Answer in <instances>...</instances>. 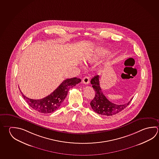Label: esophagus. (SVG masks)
<instances>
[{"mask_svg":"<svg viewBox=\"0 0 159 159\" xmlns=\"http://www.w3.org/2000/svg\"><path fill=\"white\" fill-rule=\"evenodd\" d=\"M90 81H89V77H84V78L82 79V83L85 84H89Z\"/></svg>","mask_w":159,"mask_h":159,"instance_id":"obj_1","label":"esophagus"}]
</instances>
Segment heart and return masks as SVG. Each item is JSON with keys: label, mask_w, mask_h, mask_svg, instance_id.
<instances>
[{"label": "heart", "mask_w": 159, "mask_h": 159, "mask_svg": "<svg viewBox=\"0 0 159 159\" xmlns=\"http://www.w3.org/2000/svg\"><path fill=\"white\" fill-rule=\"evenodd\" d=\"M101 52H100V53L99 52L98 54H101ZM98 54V55H99ZM96 59V57H89V58H87V59H86V61H89V62H93V61H95V59Z\"/></svg>", "instance_id": "b5f03b06"}]
</instances>
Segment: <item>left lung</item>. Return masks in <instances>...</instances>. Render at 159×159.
Listing matches in <instances>:
<instances>
[{
  "label": "left lung",
  "instance_id": "1",
  "mask_svg": "<svg viewBox=\"0 0 159 159\" xmlns=\"http://www.w3.org/2000/svg\"><path fill=\"white\" fill-rule=\"evenodd\" d=\"M91 84L95 91V95L90 102L91 107L95 113L102 116H111L120 113L129 104L132 98L127 104L117 105L110 102L107 99L101 91L100 86L99 76H94L91 80Z\"/></svg>",
  "mask_w": 159,
  "mask_h": 159
}]
</instances>
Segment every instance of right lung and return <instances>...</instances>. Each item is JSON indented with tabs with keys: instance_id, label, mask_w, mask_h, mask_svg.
Here are the masks:
<instances>
[{
	"instance_id": "right-lung-1",
	"label": "right lung",
	"mask_w": 159,
	"mask_h": 159,
	"mask_svg": "<svg viewBox=\"0 0 159 159\" xmlns=\"http://www.w3.org/2000/svg\"><path fill=\"white\" fill-rule=\"evenodd\" d=\"M81 81L80 78L77 77L66 79L52 93L39 100L28 98L23 95L20 90V91L27 103L33 109L43 114L51 113L57 110L60 107L66 98L69 89L80 83Z\"/></svg>"
}]
</instances>
